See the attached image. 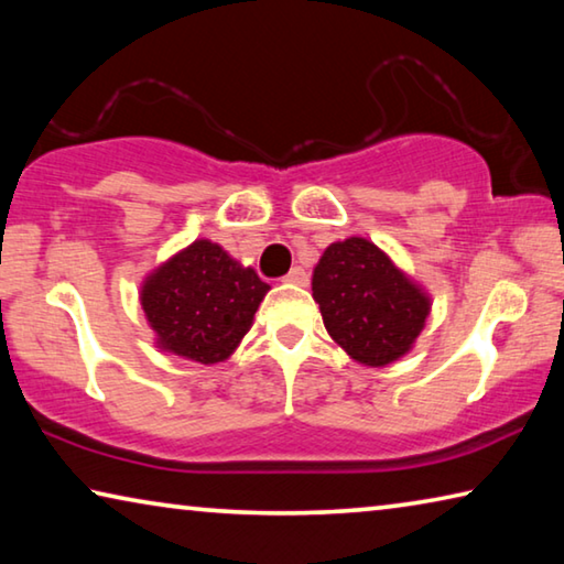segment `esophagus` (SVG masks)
Returning <instances> with one entry per match:
<instances>
[{"instance_id":"esophagus-1","label":"esophagus","mask_w":564,"mask_h":564,"mask_svg":"<svg viewBox=\"0 0 564 564\" xmlns=\"http://www.w3.org/2000/svg\"><path fill=\"white\" fill-rule=\"evenodd\" d=\"M283 281L293 285H308V273H305L301 265H293V269L283 275Z\"/></svg>"}]
</instances>
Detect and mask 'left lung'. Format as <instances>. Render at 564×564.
I'll use <instances>...</instances> for the list:
<instances>
[{
	"label": "left lung",
	"mask_w": 564,
	"mask_h": 564,
	"mask_svg": "<svg viewBox=\"0 0 564 564\" xmlns=\"http://www.w3.org/2000/svg\"><path fill=\"white\" fill-rule=\"evenodd\" d=\"M313 299L328 336L368 368H386L410 352L431 295L368 238L330 243L313 269Z\"/></svg>",
	"instance_id": "8db88e82"
}]
</instances>
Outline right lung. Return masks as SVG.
Wrapping results in <instances>:
<instances>
[{
  "label": "right lung",
  "instance_id": "right-lung-1",
  "mask_svg": "<svg viewBox=\"0 0 564 564\" xmlns=\"http://www.w3.org/2000/svg\"><path fill=\"white\" fill-rule=\"evenodd\" d=\"M269 291L253 269L198 238L147 275L139 299L161 350L214 366L238 348Z\"/></svg>",
  "mask_w": 564,
  "mask_h": 564
}]
</instances>
